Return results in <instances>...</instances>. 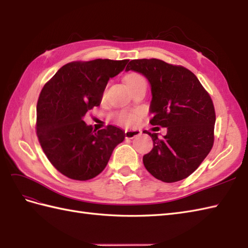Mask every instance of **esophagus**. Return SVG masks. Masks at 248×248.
Instances as JSON below:
<instances>
[{
  "label": "esophagus",
  "instance_id": "34e87169",
  "mask_svg": "<svg viewBox=\"0 0 248 248\" xmlns=\"http://www.w3.org/2000/svg\"><path fill=\"white\" fill-rule=\"evenodd\" d=\"M141 134V132L140 130H125L124 131V137L126 140H132L136 136H140Z\"/></svg>",
  "mask_w": 248,
  "mask_h": 248
}]
</instances>
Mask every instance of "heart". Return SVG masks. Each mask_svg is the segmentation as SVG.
Listing matches in <instances>:
<instances>
[{"mask_svg":"<svg viewBox=\"0 0 248 248\" xmlns=\"http://www.w3.org/2000/svg\"><path fill=\"white\" fill-rule=\"evenodd\" d=\"M141 80H145L140 74L138 73H130L129 75H126L124 78V81L128 86L133 85L137 82L141 81ZM105 94V92H103ZM102 94V95H103ZM138 116L135 113H131V112H119L117 114H115V122H116L118 124L124 125V126H131L137 123Z\"/></svg>","mask_w":248,"mask_h":248,"instance_id":"heart-1","label":"heart"}]
</instances>
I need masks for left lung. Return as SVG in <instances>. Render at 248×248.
I'll list each match as a JSON object with an SVG mask.
<instances>
[{
	"label": "left lung",
	"instance_id": "left-lung-1",
	"mask_svg": "<svg viewBox=\"0 0 248 248\" xmlns=\"http://www.w3.org/2000/svg\"><path fill=\"white\" fill-rule=\"evenodd\" d=\"M146 76L151 84L152 125L167 128V135L143 131L153 149L143 155L146 169L165 183L182 181L199 168L215 141L214 102L197 76L182 65L159 59L131 60L125 71Z\"/></svg>",
	"mask_w": 248,
	"mask_h": 248
}]
</instances>
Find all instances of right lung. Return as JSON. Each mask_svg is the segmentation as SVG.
Here are the masks:
<instances>
[{
	"mask_svg": "<svg viewBox=\"0 0 248 248\" xmlns=\"http://www.w3.org/2000/svg\"><path fill=\"white\" fill-rule=\"evenodd\" d=\"M128 61H73L44 84L37 103V136L50 164L66 177L94 178L124 141L122 129L110 124L96 132L83 117L100 105L108 79L123 72Z\"/></svg>",
	"mask_w": 248,
	"mask_h": 248,
	"instance_id": "add662e5",
	"label": "right lung"
}]
</instances>
